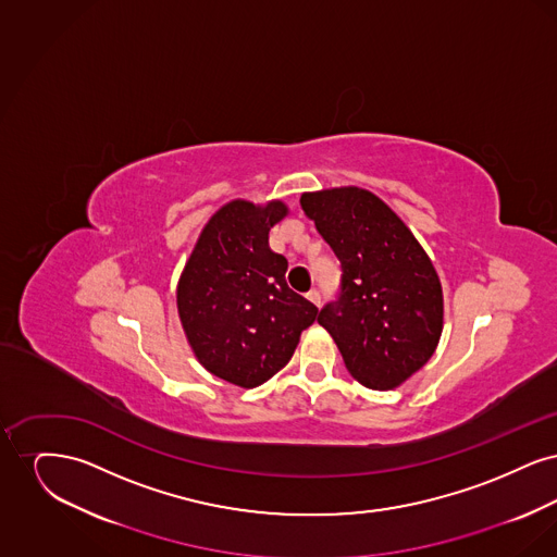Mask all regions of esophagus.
Wrapping results in <instances>:
<instances>
[{
    "label": "esophagus",
    "mask_w": 557,
    "mask_h": 557,
    "mask_svg": "<svg viewBox=\"0 0 557 557\" xmlns=\"http://www.w3.org/2000/svg\"><path fill=\"white\" fill-rule=\"evenodd\" d=\"M307 298H309V300H311L315 307L321 305V294H319L318 290L307 292Z\"/></svg>",
    "instance_id": "34e87169"
}]
</instances>
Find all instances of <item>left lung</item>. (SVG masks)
<instances>
[{
	"mask_svg": "<svg viewBox=\"0 0 557 557\" xmlns=\"http://www.w3.org/2000/svg\"><path fill=\"white\" fill-rule=\"evenodd\" d=\"M302 211L343 265L341 298L319 313L348 373L393 391L434 355L443 334V286L422 244L382 198L345 186L300 196Z\"/></svg>",
	"mask_w": 557,
	"mask_h": 557,
	"instance_id": "obj_1",
	"label": "left lung"
}]
</instances>
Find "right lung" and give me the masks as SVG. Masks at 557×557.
Masks as SVG:
<instances>
[{
    "instance_id": "obj_1",
    "label": "right lung",
    "mask_w": 557,
    "mask_h": 557,
    "mask_svg": "<svg viewBox=\"0 0 557 557\" xmlns=\"http://www.w3.org/2000/svg\"><path fill=\"white\" fill-rule=\"evenodd\" d=\"M282 200H232L212 214L177 284V311L198 363L239 388L261 386L290 361L318 307L286 284L288 261L269 232Z\"/></svg>"
}]
</instances>
